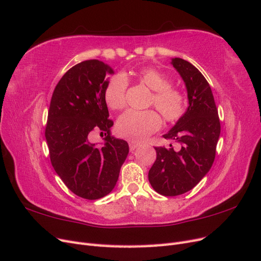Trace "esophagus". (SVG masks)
Returning a JSON list of instances; mask_svg holds the SVG:
<instances>
[{"mask_svg": "<svg viewBox=\"0 0 261 261\" xmlns=\"http://www.w3.org/2000/svg\"><path fill=\"white\" fill-rule=\"evenodd\" d=\"M139 146H140V144H139L138 142H130L129 143V147H130L131 152H132V150H134V149H137Z\"/></svg>", "mask_w": 261, "mask_h": 261, "instance_id": "obj_1", "label": "esophagus"}]
</instances>
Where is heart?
<instances>
[{
	"instance_id": "obj_1",
	"label": "heart",
	"mask_w": 261,
	"mask_h": 261,
	"mask_svg": "<svg viewBox=\"0 0 261 261\" xmlns=\"http://www.w3.org/2000/svg\"><path fill=\"white\" fill-rule=\"evenodd\" d=\"M140 81L153 92L150 103L154 104L164 118L174 122L186 113L187 99L182 92L170 87L166 75L153 67H146L139 71ZM128 78L122 72L116 73L108 80L104 89V98L107 106L118 111L125 105V91ZM162 127V118L154 111H134L123 113L116 123V130L122 138L140 141L147 138Z\"/></svg>"
}]
</instances>
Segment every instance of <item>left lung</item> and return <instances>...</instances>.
<instances>
[{
  "instance_id": "8db88e82",
  "label": "left lung",
  "mask_w": 261,
  "mask_h": 261,
  "mask_svg": "<svg viewBox=\"0 0 261 261\" xmlns=\"http://www.w3.org/2000/svg\"><path fill=\"white\" fill-rule=\"evenodd\" d=\"M171 65L179 72L188 91L189 107L164 134L180 143V150L155 147L156 161L148 171L153 189L164 196H176L192 190L208 173L220 137V121L209 83L188 61L175 57Z\"/></svg>"
}]
</instances>
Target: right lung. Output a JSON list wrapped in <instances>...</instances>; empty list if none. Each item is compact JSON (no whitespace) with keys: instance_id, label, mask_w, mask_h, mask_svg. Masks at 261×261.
I'll list each match as a JSON object with an SVG mask.
<instances>
[{"instance_id":"1","label":"right lung","mask_w":261,"mask_h":261,"mask_svg":"<svg viewBox=\"0 0 261 261\" xmlns=\"http://www.w3.org/2000/svg\"><path fill=\"white\" fill-rule=\"evenodd\" d=\"M113 73L97 60L74 65L57 83L47 116L45 139L54 170L75 195L91 200L113 191L129 154L128 143L111 134L104 89ZM95 129L106 132L102 148L88 141Z\"/></svg>"}]
</instances>
